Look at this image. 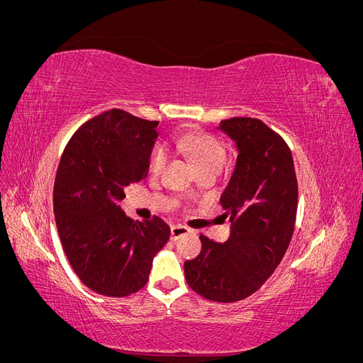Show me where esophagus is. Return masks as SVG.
Here are the masks:
<instances>
[{
    "label": "esophagus",
    "mask_w": 363,
    "mask_h": 363,
    "mask_svg": "<svg viewBox=\"0 0 363 363\" xmlns=\"http://www.w3.org/2000/svg\"><path fill=\"white\" fill-rule=\"evenodd\" d=\"M189 232H191L189 228L182 227V225H174V227H171V240H177L179 238L188 235Z\"/></svg>",
    "instance_id": "esophagus-1"
}]
</instances>
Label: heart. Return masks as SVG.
Masks as SVG:
<instances>
[{"label": "heart", "mask_w": 363, "mask_h": 363, "mask_svg": "<svg viewBox=\"0 0 363 363\" xmlns=\"http://www.w3.org/2000/svg\"><path fill=\"white\" fill-rule=\"evenodd\" d=\"M168 148L191 160L199 172L203 169L221 171L227 159L224 145L216 138L207 133H183L174 136L169 140ZM164 164H167V152L162 148H156L150 159L151 171L160 172L163 171Z\"/></svg>", "instance_id": "1"}]
</instances>
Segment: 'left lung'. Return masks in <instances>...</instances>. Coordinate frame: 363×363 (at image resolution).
I'll list each match as a JSON object with an SVG mask.
<instances>
[{
  "label": "left lung",
  "instance_id": "obj_1",
  "mask_svg": "<svg viewBox=\"0 0 363 363\" xmlns=\"http://www.w3.org/2000/svg\"><path fill=\"white\" fill-rule=\"evenodd\" d=\"M235 142V171L221 195L230 218L224 244L201 239L200 256L184 262L189 288L207 300L233 303L259 289L277 268L294 233L298 186L291 150L256 118L221 121Z\"/></svg>",
  "mask_w": 363,
  "mask_h": 363
}]
</instances>
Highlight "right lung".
Instances as JSON below:
<instances>
[{
	"label": "right lung",
	"mask_w": 363,
	"mask_h": 363,
	"mask_svg": "<svg viewBox=\"0 0 363 363\" xmlns=\"http://www.w3.org/2000/svg\"><path fill=\"white\" fill-rule=\"evenodd\" d=\"M157 124L112 108L77 130L62 155L52 195L57 232L72 269L96 294L144 288L169 239L160 218L133 221L119 206L127 186L148 172Z\"/></svg>",
	"instance_id": "1"
}]
</instances>
